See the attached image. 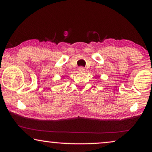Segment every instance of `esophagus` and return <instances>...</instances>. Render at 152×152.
<instances>
[{"mask_svg": "<svg viewBox=\"0 0 152 152\" xmlns=\"http://www.w3.org/2000/svg\"><path fill=\"white\" fill-rule=\"evenodd\" d=\"M78 70L79 72H84V70H85V69H84V68H83V67H80L78 68Z\"/></svg>", "mask_w": 152, "mask_h": 152, "instance_id": "34e87169", "label": "esophagus"}]
</instances>
